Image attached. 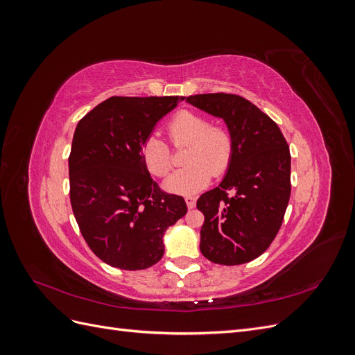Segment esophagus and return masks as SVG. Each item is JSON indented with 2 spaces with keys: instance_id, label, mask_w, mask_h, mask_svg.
I'll use <instances>...</instances> for the list:
<instances>
[{
  "instance_id": "obj_1",
  "label": "esophagus",
  "mask_w": 355,
  "mask_h": 355,
  "mask_svg": "<svg viewBox=\"0 0 355 355\" xmlns=\"http://www.w3.org/2000/svg\"><path fill=\"white\" fill-rule=\"evenodd\" d=\"M185 201H187L188 209H194V207H196V202H197V198H196V197L187 196V197H185Z\"/></svg>"
}]
</instances>
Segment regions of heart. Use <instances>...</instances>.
Segmentation results:
<instances>
[{
	"label": "heart",
	"mask_w": 355,
	"mask_h": 355,
	"mask_svg": "<svg viewBox=\"0 0 355 355\" xmlns=\"http://www.w3.org/2000/svg\"><path fill=\"white\" fill-rule=\"evenodd\" d=\"M170 141L188 145L184 159L188 163L164 180V188L176 194H196L206 187L211 175L227 171L234 154V136L223 124H210L209 118L194 111H180L167 124ZM144 163L155 176H166L173 161L168 146L155 135L142 145Z\"/></svg>",
	"instance_id": "1"
}]
</instances>
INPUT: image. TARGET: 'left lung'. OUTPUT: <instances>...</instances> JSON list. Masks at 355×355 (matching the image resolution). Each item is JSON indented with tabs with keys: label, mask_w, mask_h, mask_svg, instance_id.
<instances>
[{
	"label": "left lung",
	"mask_w": 355,
	"mask_h": 355,
	"mask_svg": "<svg viewBox=\"0 0 355 355\" xmlns=\"http://www.w3.org/2000/svg\"><path fill=\"white\" fill-rule=\"evenodd\" d=\"M187 102L222 118L234 136L227 175L197 201L204 214L200 250L219 265L247 263L271 245L283 223L292 189L288 145L271 118L241 96L196 94Z\"/></svg>",
	"instance_id": "8db88e82"
}]
</instances>
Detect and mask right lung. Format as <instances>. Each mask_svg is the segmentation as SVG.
<instances>
[{"mask_svg":"<svg viewBox=\"0 0 355 355\" xmlns=\"http://www.w3.org/2000/svg\"><path fill=\"white\" fill-rule=\"evenodd\" d=\"M179 96L110 98L84 115L69 155V197L85 243L101 261L146 270L164 254V232L188 210L144 163L142 145Z\"/></svg>","mask_w":355,"mask_h":355,"instance_id":"1","label":"right lung"}]
</instances>
